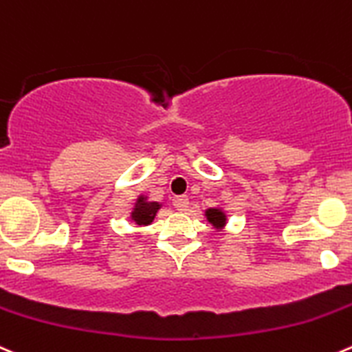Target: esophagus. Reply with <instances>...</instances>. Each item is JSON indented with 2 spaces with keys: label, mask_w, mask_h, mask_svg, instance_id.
I'll list each match as a JSON object with an SVG mask.
<instances>
[{
  "label": "esophagus",
  "mask_w": 352,
  "mask_h": 352,
  "mask_svg": "<svg viewBox=\"0 0 352 352\" xmlns=\"http://www.w3.org/2000/svg\"><path fill=\"white\" fill-rule=\"evenodd\" d=\"M173 206H175V210L179 211H186L187 206H189V197L187 196H175L172 199Z\"/></svg>",
  "instance_id": "esophagus-1"
}]
</instances>
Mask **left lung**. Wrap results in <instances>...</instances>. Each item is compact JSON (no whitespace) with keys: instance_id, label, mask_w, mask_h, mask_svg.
Here are the masks:
<instances>
[{"instance_id":"left-lung-1","label":"left lung","mask_w":352,"mask_h":352,"mask_svg":"<svg viewBox=\"0 0 352 352\" xmlns=\"http://www.w3.org/2000/svg\"><path fill=\"white\" fill-rule=\"evenodd\" d=\"M206 217H208V220L214 225V227H223L225 220H227V218H225V214L221 213L220 210H208Z\"/></svg>"}]
</instances>
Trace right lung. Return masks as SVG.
<instances>
[{"label": "right lung", "mask_w": 352, "mask_h": 352, "mask_svg": "<svg viewBox=\"0 0 352 352\" xmlns=\"http://www.w3.org/2000/svg\"><path fill=\"white\" fill-rule=\"evenodd\" d=\"M160 210L158 203H148L144 197H139L134 211H132V220L138 225H149L155 220L156 211Z\"/></svg>", "instance_id": "1"}]
</instances>
